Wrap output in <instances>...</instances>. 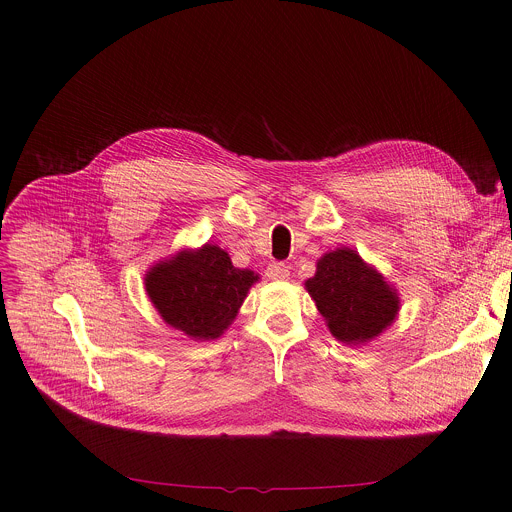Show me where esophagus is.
<instances>
[{
  "label": "esophagus",
  "mask_w": 512,
  "mask_h": 512,
  "mask_svg": "<svg viewBox=\"0 0 512 512\" xmlns=\"http://www.w3.org/2000/svg\"><path fill=\"white\" fill-rule=\"evenodd\" d=\"M265 275L273 281H283L289 277V267L285 263H269V267L265 269Z\"/></svg>",
  "instance_id": "34e87169"
}]
</instances>
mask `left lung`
<instances>
[{
	"mask_svg": "<svg viewBox=\"0 0 512 512\" xmlns=\"http://www.w3.org/2000/svg\"><path fill=\"white\" fill-rule=\"evenodd\" d=\"M306 289L330 332L342 342L356 344L379 336L399 312L395 289L350 249L326 253Z\"/></svg>",
	"mask_w": 512,
	"mask_h": 512,
	"instance_id": "obj_1",
	"label": "left lung"
}]
</instances>
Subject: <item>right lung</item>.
I'll return each instance as SVG.
<instances>
[{"instance_id":"add662e5","label":"right lung","mask_w":512,"mask_h":512,"mask_svg":"<svg viewBox=\"0 0 512 512\" xmlns=\"http://www.w3.org/2000/svg\"><path fill=\"white\" fill-rule=\"evenodd\" d=\"M257 279L253 271L233 267L221 247L204 245L152 267L145 289L172 328L196 340H212L235 320Z\"/></svg>"}]
</instances>
